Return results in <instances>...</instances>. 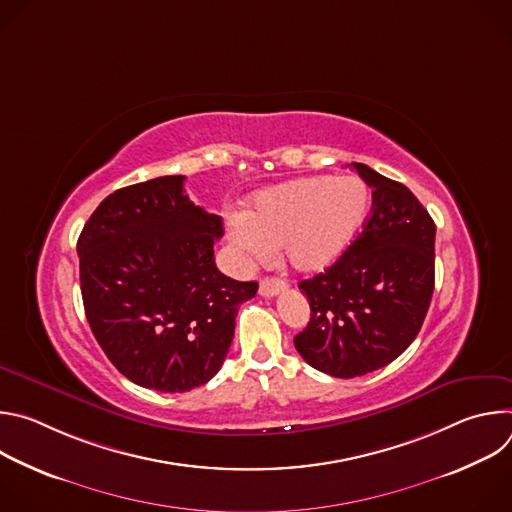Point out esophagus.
<instances>
[{"label":"esophagus","instance_id":"obj_1","mask_svg":"<svg viewBox=\"0 0 512 512\" xmlns=\"http://www.w3.org/2000/svg\"><path fill=\"white\" fill-rule=\"evenodd\" d=\"M285 289H287V281H283L279 277H265L259 283V294L263 298H273L279 294V291H285Z\"/></svg>","mask_w":512,"mask_h":512}]
</instances>
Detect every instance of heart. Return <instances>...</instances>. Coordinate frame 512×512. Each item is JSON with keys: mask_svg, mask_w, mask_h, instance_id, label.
<instances>
[{"mask_svg": "<svg viewBox=\"0 0 512 512\" xmlns=\"http://www.w3.org/2000/svg\"><path fill=\"white\" fill-rule=\"evenodd\" d=\"M371 192L354 176H310L255 196L229 216V239L245 261H267L281 247L298 271H320L340 257L367 218Z\"/></svg>", "mask_w": 512, "mask_h": 512, "instance_id": "1", "label": "heart"}]
</instances>
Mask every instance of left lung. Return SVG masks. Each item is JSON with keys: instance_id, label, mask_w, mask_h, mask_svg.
Masks as SVG:
<instances>
[{"instance_id": "left-lung-1", "label": "left lung", "mask_w": 512, "mask_h": 512, "mask_svg": "<svg viewBox=\"0 0 512 512\" xmlns=\"http://www.w3.org/2000/svg\"><path fill=\"white\" fill-rule=\"evenodd\" d=\"M373 188L362 233L324 273L300 281L310 322L294 344L310 367L338 379L373 373L417 336L435 279V225L415 194L352 162Z\"/></svg>"}]
</instances>
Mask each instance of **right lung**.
I'll return each mask as SVG.
<instances>
[{
    "instance_id": "right-lung-1",
    "label": "right lung",
    "mask_w": 512,
    "mask_h": 512,
    "mask_svg": "<svg viewBox=\"0 0 512 512\" xmlns=\"http://www.w3.org/2000/svg\"><path fill=\"white\" fill-rule=\"evenodd\" d=\"M221 237V216L188 198L184 176L115 190L91 214L77 243L85 314L135 385L184 393L221 371L239 306L259 287L216 269Z\"/></svg>"
}]
</instances>
